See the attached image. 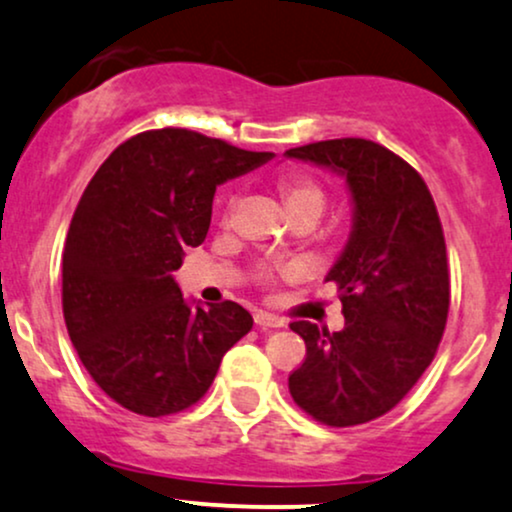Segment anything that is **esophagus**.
Wrapping results in <instances>:
<instances>
[{
  "mask_svg": "<svg viewBox=\"0 0 512 512\" xmlns=\"http://www.w3.org/2000/svg\"><path fill=\"white\" fill-rule=\"evenodd\" d=\"M255 324L260 326L262 331H267V329H279V326H283V319L281 317H276V315H272V312H255Z\"/></svg>",
  "mask_w": 512,
  "mask_h": 512,
  "instance_id": "34e87169",
  "label": "esophagus"
}]
</instances>
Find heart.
Here are the masks:
<instances>
[{"mask_svg": "<svg viewBox=\"0 0 512 512\" xmlns=\"http://www.w3.org/2000/svg\"><path fill=\"white\" fill-rule=\"evenodd\" d=\"M281 195H283V200H286L288 209L305 207V205L322 207V202H324L322 190H319L317 183H312L310 178H305V176L283 178V181H281Z\"/></svg>", "mask_w": 512, "mask_h": 512, "instance_id": "heart-1", "label": "heart"}]
</instances>
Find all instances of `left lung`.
I'll return each mask as SVG.
<instances>
[{
	"label": "left lung",
	"mask_w": 512,
	"mask_h": 512,
	"mask_svg": "<svg viewBox=\"0 0 512 512\" xmlns=\"http://www.w3.org/2000/svg\"><path fill=\"white\" fill-rule=\"evenodd\" d=\"M346 181L353 226L324 281H336L346 326L293 322L305 362L288 377L295 403L331 427L389 412L434 360L451 283L432 193L408 162L372 140H322L283 152Z\"/></svg>",
	"instance_id": "8db88e82"
}]
</instances>
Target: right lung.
I'll return each instance as SVG.
<instances>
[{
  "label": "right lung",
  "instance_id": "obj_1",
  "mask_svg": "<svg viewBox=\"0 0 512 512\" xmlns=\"http://www.w3.org/2000/svg\"><path fill=\"white\" fill-rule=\"evenodd\" d=\"M272 157L162 128L116 147L85 188L64 245V319L90 377L126 410L190 408L252 329L238 303L183 298L174 272L207 238L217 186Z\"/></svg>",
  "mask_w": 512,
  "mask_h": 512
}]
</instances>
